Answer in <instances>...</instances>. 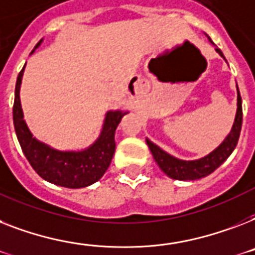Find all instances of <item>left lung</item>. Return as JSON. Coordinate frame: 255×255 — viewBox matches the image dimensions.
Segmentation results:
<instances>
[{
    "label": "left lung",
    "instance_id": "1",
    "mask_svg": "<svg viewBox=\"0 0 255 255\" xmlns=\"http://www.w3.org/2000/svg\"><path fill=\"white\" fill-rule=\"evenodd\" d=\"M210 39V38H208ZM212 43V40L210 39ZM214 44V43H212ZM216 49V52L225 59L223 52L219 48ZM241 95L239 92V86H237V113H236L235 123L232 127L229 134L225 137V140L221 142L220 145L217 146L215 150L207 154L203 158L194 161H185L179 160L177 157L170 156L169 153L160 148L156 144H153L149 138H146V144H148L149 149L153 154V158L157 162V165L160 166L161 170L167 175V177L173 178V179H178V181H195V179H200L207 175H210L211 173H214L217 167L220 166L221 163L224 162L227 158L232 154V152L235 150L237 141H239L240 132H241L242 126V105H241Z\"/></svg>",
    "mask_w": 255,
    "mask_h": 255
}]
</instances>
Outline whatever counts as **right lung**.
Masks as SVG:
<instances>
[{
	"label": "right lung",
	"instance_id": "add662e5",
	"mask_svg": "<svg viewBox=\"0 0 255 255\" xmlns=\"http://www.w3.org/2000/svg\"><path fill=\"white\" fill-rule=\"evenodd\" d=\"M40 43L41 40L31 53H34ZM23 70L24 67L16 78L13 121L20 148L32 169L43 179L61 187L81 188L99 181L109 169L115 152V129L128 111H107L101 134L89 148L84 150L55 149L35 138L23 119L19 98Z\"/></svg>",
	"mask_w": 255,
	"mask_h": 255
}]
</instances>
